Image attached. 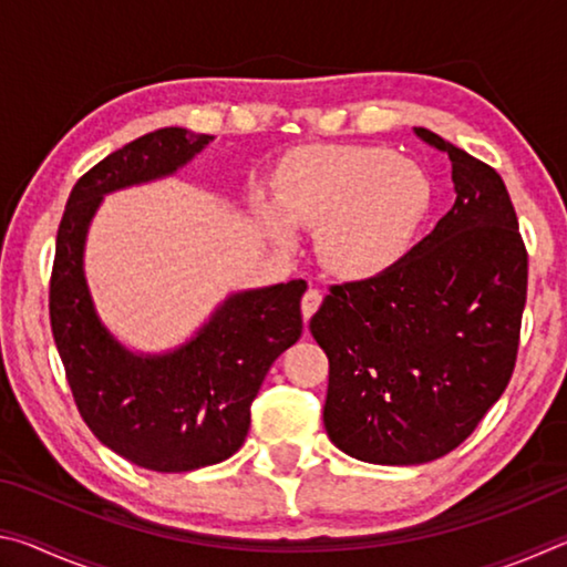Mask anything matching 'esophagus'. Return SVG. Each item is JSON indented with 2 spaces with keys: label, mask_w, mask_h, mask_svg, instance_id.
<instances>
[{
  "label": "esophagus",
  "mask_w": 567,
  "mask_h": 567,
  "mask_svg": "<svg viewBox=\"0 0 567 567\" xmlns=\"http://www.w3.org/2000/svg\"><path fill=\"white\" fill-rule=\"evenodd\" d=\"M320 305H322V292L318 287H310V290L302 295V318L310 320Z\"/></svg>",
  "instance_id": "obj_1"
}]
</instances>
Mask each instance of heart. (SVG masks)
Instances as JSON below:
<instances>
[{
	"label": "heart",
	"mask_w": 567,
	"mask_h": 567,
	"mask_svg": "<svg viewBox=\"0 0 567 567\" xmlns=\"http://www.w3.org/2000/svg\"><path fill=\"white\" fill-rule=\"evenodd\" d=\"M433 187L425 169L388 147L324 145L302 152L277 182V208L267 225L277 237L318 227V252L328 270L368 277L410 247L427 215Z\"/></svg>",
	"instance_id": "b5f03b06"
}]
</instances>
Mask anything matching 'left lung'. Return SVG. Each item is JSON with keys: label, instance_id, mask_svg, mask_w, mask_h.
Wrapping results in <instances>:
<instances>
[{"label": "left lung", "instance_id": "8db88e82", "mask_svg": "<svg viewBox=\"0 0 567 567\" xmlns=\"http://www.w3.org/2000/svg\"><path fill=\"white\" fill-rule=\"evenodd\" d=\"M453 162L455 205L385 270L330 285L310 332L330 360L324 430L375 465L447 455L480 425L515 370L527 252L505 182L415 127Z\"/></svg>", "mask_w": 567, "mask_h": 567}]
</instances>
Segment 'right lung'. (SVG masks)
I'll return each mask as SVG.
<instances>
[{
    "label": "right lung",
    "mask_w": 567,
    "mask_h": 567,
    "mask_svg": "<svg viewBox=\"0 0 567 567\" xmlns=\"http://www.w3.org/2000/svg\"><path fill=\"white\" fill-rule=\"evenodd\" d=\"M209 140L165 127L112 152L76 179L56 229L50 322L74 405L102 445L157 473L235 455L267 370L302 334L305 280L229 295L195 338L167 354L122 348L94 312L82 255L102 197L172 175Z\"/></svg>",
    "instance_id": "add662e5"
}]
</instances>
